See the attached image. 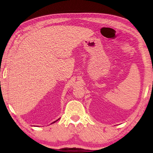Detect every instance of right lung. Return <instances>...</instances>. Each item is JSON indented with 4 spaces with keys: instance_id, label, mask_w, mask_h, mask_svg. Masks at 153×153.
<instances>
[{
    "instance_id": "right-lung-1",
    "label": "right lung",
    "mask_w": 153,
    "mask_h": 153,
    "mask_svg": "<svg viewBox=\"0 0 153 153\" xmlns=\"http://www.w3.org/2000/svg\"><path fill=\"white\" fill-rule=\"evenodd\" d=\"M59 119H58V120H59ZM58 120H57V121H55V122H56V121H58ZM55 122H53V123H55Z\"/></svg>"
}]
</instances>
